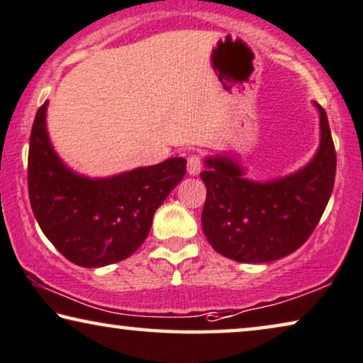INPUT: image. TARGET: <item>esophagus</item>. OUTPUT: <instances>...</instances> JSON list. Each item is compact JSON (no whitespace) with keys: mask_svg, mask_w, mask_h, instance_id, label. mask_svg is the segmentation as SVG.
I'll use <instances>...</instances> for the list:
<instances>
[{"mask_svg":"<svg viewBox=\"0 0 363 363\" xmlns=\"http://www.w3.org/2000/svg\"><path fill=\"white\" fill-rule=\"evenodd\" d=\"M202 171V160L199 155H192L187 161V174L189 176H199Z\"/></svg>","mask_w":363,"mask_h":363,"instance_id":"1","label":"esophagus"}]
</instances>
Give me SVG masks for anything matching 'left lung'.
Listing matches in <instances>:
<instances>
[{
	"label": "left lung",
	"mask_w": 363,
	"mask_h": 363,
	"mask_svg": "<svg viewBox=\"0 0 363 363\" xmlns=\"http://www.w3.org/2000/svg\"><path fill=\"white\" fill-rule=\"evenodd\" d=\"M313 106L320 113V145L291 174L252 181L233 155L205 156L202 228L221 256L246 264L277 261L298 250L316 228L334 187L336 151L326 112L318 102Z\"/></svg>",
	"instance_id": "obj_1"
}]
</instances>
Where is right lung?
Instances as JSON below:
<instances>
[{"label":"right lung","instance_id":"obj_1","mask_svg":"<svg viewBox=\"0 0 363 363\" xmlns=\"http://www.w3.org/2000/svg\"><path fill=\"white\" fill-rule=\"evenodd\" d=\"M48 101L35 113L27 186L43 235L81 267L121 262L147 240L155 212L186 174L184 158H169L107 177L73 171L53 148Z\"/></svg>","mask_w":363,"mask_h":363}]
</instances>
